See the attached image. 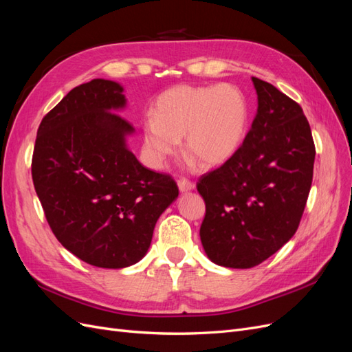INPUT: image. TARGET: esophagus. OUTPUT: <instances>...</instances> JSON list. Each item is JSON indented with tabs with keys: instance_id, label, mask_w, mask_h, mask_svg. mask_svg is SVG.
Masks as SVG:
<instances>
[{
	"instance_id": "esophagus-1",
	"label": "esophagus",
	"mask_w": 352,
	"mask_h": 352,
	"mask_svg": "<svg viewBox=\"0 0 352 352\" xmlns=\"http://www.w3.org/2000/svg\"><path fill=\"white\" fill-rule=\"evenodd\" d=\"M177 186H179L180 192H188V190L195 189V184L190 182V180H188V179H180L177 182Z\"/></svg>"
}]
</instances>
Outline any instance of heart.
Here are the masks:
<instances>
[{
  "mask_svg": "<svg viewBox=\"0 0 352 352\" xmlns=\"http://www.w3.org/2000/svg\"><path fill=\"white\" fill-rule=\"evenodd\" d=\"M154 117L144 120V144L154 167L176 155L180 140L190 162L220 166L238 153L250 126V107L233 85H177L157 98Z\"/></svg>",
  "mask_w": 352,
  "mask_h": 352,
  "instance_id": "obj_1",
  "label": "heart"
}]
</instances>
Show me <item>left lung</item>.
Instances as JSON below:
<instances>
[{
  "label": "left lung",
  "instance_id": "obj_1",
  "mask_svg": "<svg viewBox=\"0 0 352 352\" xmlns=\"http://www.w3.org/2000/svg\"><path fill=\"white\" fill-rule=\"evenodd\" d=\"M252 83L258 107L243 144L197 184L202 247L230 269L254 267L295 235L313 182L316 148L300 104L269 82Z\"/></svg>",
  "mask_w": 352,
  "mask_h": 352
}]
</instances>
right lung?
Segmentation results:
<instances>
[{"label": "right lung", "instance_id": "right-lung-1", "mask_svg": "<svg viewBox=\"0 0 352 352\" xmlns=\"http://www.w3.org/2000/svg\"><path fill=\"white\" fill-rule=\"evenodd\" d=\"M120 83L73 88L42 119L32 179L60 243L95 267L123 269L151 245L155 223L177 198L168 175L144 167L126 145L132 124Z\"/></svg>", "mask_w": 352, "mask_h": 352}]
</instances>
